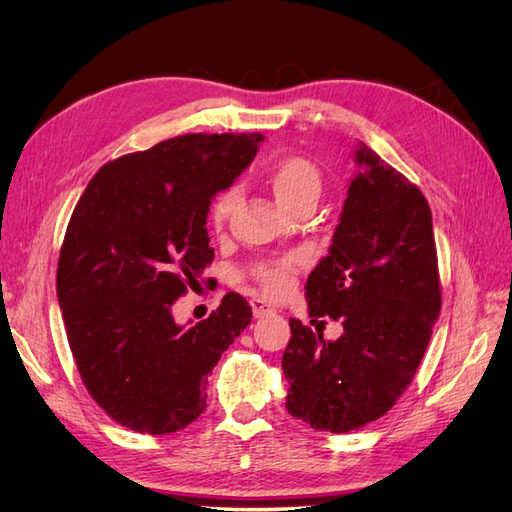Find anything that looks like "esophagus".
<instances>
[{"label":"esophagus","mask_w":512,"mask_h":512,"mask_svg":"<svg viewBox=\"0 0 512 512\" xmlns=\"http://www.w3.org/2000/svg\"><path fill=\"white\" fill-rule=\"evenodd\" d=\"M252 312H254V318H262L267 314H273V307L262 299H252Z\"/></svg>","instance_id":"1"}]
</instances>
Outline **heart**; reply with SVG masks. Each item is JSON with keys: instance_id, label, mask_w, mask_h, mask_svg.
<instances>
[{"instance_id": "obj_1", "label": "heart", "mask_w": 512, "mask_h": 512, "mask_svg": "<svg viewBox=\"0 0 512 512\" xmlns=\"http://www.w3.org/2000/svg\"><path fill=\"white\" fill-rule=\"evenodd\" d=\"M265 181L273 192L275 200L284 209L294 211L307 200H318L322 190V175L318 166L303 156H282L267 164ZM241 203V192L237 188L224 190L215 198L211 209V222L215 230H224V226L235 215ZM299 269L297 256H284L277 260L258 262L252 269V277L269 297H284L292 288V275Z\"/></svg>"}]
</instances>
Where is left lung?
Returning a JSON list of instances; mask_svg holds the SVG:
<instances>
[{
  "instance_id": "obj_1",
  "label": "left lung",
  "mask_w": 512,
  "mask_h": 512,
  "mask_svg": "<svg viewBox=\"0 0 512 512\" xmlns=\"http://www.w3.org/2000/svg\"><path fill=\"white\" fill-rule=\"evenodd\" d=\"M329 256L309 273V316L342 320L327 342L290 318L282 369L286 408L318 431L346 433L389 412L408 389L442 294L423 192L361 143Z\"/></svg>"
}]
</instances>
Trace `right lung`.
Masks as SVG:
<instances>
[{"mask_svg":"<svg viewBox=\"0 0 512 512\" xmlns=\"http://www.w3.org/2000/svg\"><path fill=\"white\" fill-rule=\"evenodd\" d=\"M262 141L258 132L168 138L104 164L74 207L57 299L85 389L123 427L162 436L196 421L207 376L252 320L237 292L192 327L175 322L173 305L213 260L211 198Z\"/></svg>","mask_w":512,"mask_h":512,"instance_id":"1","label":"right lung"}]
</instances>
